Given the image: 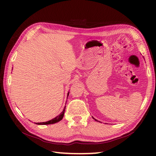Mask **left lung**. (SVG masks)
<instances>
[{"mask_svg": "<svg viewBox=\"0 0 156 156\" xmlns=\"http://www.w3.org/2000/svg\"><path fill=\"white\" fill-rule=\"evenodd\" d=\"M92 118H93V117H92ZM93 119H94V120H95V121H97V119H94V118H93Z\"/></svg>", "mask_w": 156, "mask_h": 156, "instance_id": "left-lung-1", "label": "left lung"}]
</instances>
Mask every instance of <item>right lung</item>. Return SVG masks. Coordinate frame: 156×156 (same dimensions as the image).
<instances>
[{"label": "right lung", "mask_w": 156, "mask_h": 156, "mask_svg": "<svg viewBox=\"0 0 156 156\" xmlns=\"http://www.w3.org/2000/svg\"><path fill=\"white\" fill-rule=\"evenodd\" d=\"M69 95V92L68 93V96ZM65 109H66V107H64V110L61 112L60 114H59L58 116H57L55 118L51 119V120H49L47 122H36V124L37 125H50V124H54L55 123V122H58L59 121H60L64 117V112H65Z\"/></svg>", "instance_id": "obj_1"}]
</instances>
